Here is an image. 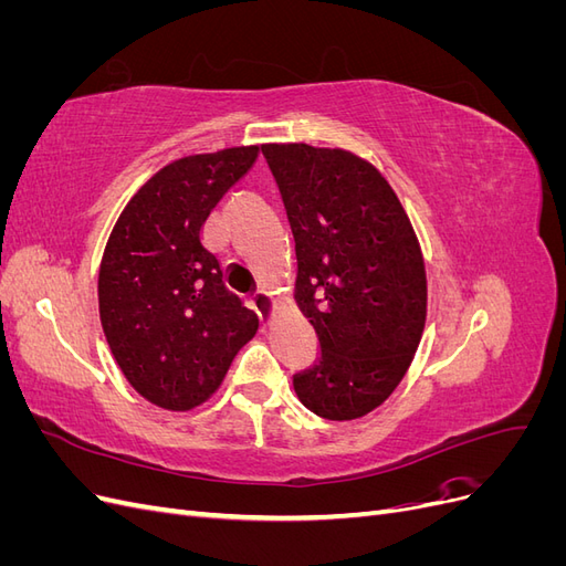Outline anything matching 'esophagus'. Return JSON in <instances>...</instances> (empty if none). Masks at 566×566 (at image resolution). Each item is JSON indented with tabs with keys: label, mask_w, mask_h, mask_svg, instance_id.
<instances>
[{
	"label": "esophagus",
	"mask_w": 566,
	"mask_h": 566,
	"mask_svg": "<svg viewBox=\"0 0 566 566\" xmlns=\"http://www.w3.org/2000/svg\"><path fill=\"white\" fill-rule=\"evenodd\" d=\"M273 304L276 302H273V297L266 293V290H256V293L252 295V310L262 321H269V316L273 312Z\"/></svg>",
	"instance_id": "esophagus-1"
}]
</instances>
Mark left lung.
Wrapping results in <instances>:
<instances>
[{
	"label": "left lung",
	"mask_w": 566,
	"mask_h": 566,
	"mask_svg": "<svg viewBox=\"0 0 566 566\" xmlns=\"http://www.w3.org/2000/svg\"><path fill=\"white\" fill-rule=\"evenodd\" d=\"M262 153L295 235V300L321 347L295 391L321 418H361L397 389L420 345L427 279L416 231L387 179L354 153Z\"/></svg>",
	"instance_id": "1"
}]
</instances>
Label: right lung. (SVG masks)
<instances>
[{
	"mask_svg": "<svg viewBox=\"0 0 566 566\" xmlns=\"http://www.w3.org/2000/svg\"><path fill=\"white\" fill-rule=\"evenodd\" d=\"M260 148L169 163L119 214L98 271V314L119 370L144 399L188 410L224 380L256 314L221 279L202 227Z\"/></svg>",
	"mask_w": 566,
	"mask_h": 566,
	"instance_id": "add662e5",
	"label": "right lung"
}]
</instances>
